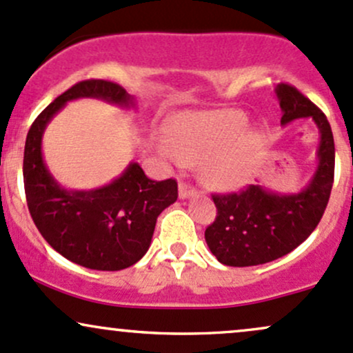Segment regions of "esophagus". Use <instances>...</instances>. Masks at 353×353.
<instances>
[{"label":"esophagus","mask_w":353,"mask_h":353,"mask_svg":"<svg viewBox=\"0 0 353 353\" xmlns=\"http://www.w3.org/2000/svg\"><path fill=\"white\" fill-rule=\"evenodd\" d=\"M197 189L194 185L188 184V182H181L179 184V197L181 199H188L190 196H196Z\"/></svg>","instance_id":"esophagus-1"}]
</instances>
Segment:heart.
<instances>
[{
  "label": "heart",
  "instance_id": "1",
  "mask_svg": "<svg viewBox=\"0 0 353 353\" xmlns=\"http://www.w3.org/2000/svg\"><path fill=\"white\" fill-rule=\"evenodd\" d=\"M245 124L247 117L237 111L185 114L172 123L169 129L172 144L161 145V152L174 163L210 159L208 171L212 181L222 188H236L250 176L261 149L257 132H247L227 147L244 131Z\"/></svg>",
  "mask_w": 353,
  "mask_h": 353
}]
</instances>
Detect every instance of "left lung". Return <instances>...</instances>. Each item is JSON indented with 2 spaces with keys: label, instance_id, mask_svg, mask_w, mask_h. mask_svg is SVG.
I'll use <instances>...</instances> for the list:
<instances>
[{
  "label": "left lung",
  "instance_id": "1",
  "mask_svg": "<svg viewBox=\"0 0 353 353\" xmlns=\"http://www.w3.org/2000/svg\"><path fill=\"white\" fill-rule=\"evenodd\" d=\"M281 124L312 117L320 132L319 165L309 185L297 194H275L262 185L239 192L214 194L216 221L205 229V242L221 264L249 267L272 262L301 245L314 232L329 204L335 171L334 134L325 114L297 88H275Z\"/></svg>",
  "mask_w": 353,
  "mask_h": 353
}]
</instances>
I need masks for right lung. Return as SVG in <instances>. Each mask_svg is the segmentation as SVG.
I'll use <instances>...</instances> for the list:
<instances>
[{
	"instance_id": "right-lung-1",
	"label": "right lung",
	"mask_w": 353,
	"mask_h": 353,
	"mask_svg": "<svg viewBox=\"0 0 353 353\" xmlns=\"http://www.w3.org/2000/svg\"><path fill=\"white\" fill-rule=\"evenodd\" d=\"M79 98L134 106L123 86L104 79L81 81L52 101L31 124L24 144L28 209L48 244L68 261L94 270H121L148 252L157 217L177 201V181H152L139 164L131 163L99 189L61 188L43 161V132L68 101Z\"/></svg>"
}]
</instances>
